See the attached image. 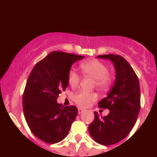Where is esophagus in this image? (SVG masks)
Returning a JSON list of instances; mask_svg holds the SVG:
<instances>
[{
    "label": "esophagus",
    "mask_w": 157,
    "mask_h": 157,
    "mask_svg": "<svg viewBox=\"0 0 157 157\" xmlns=\"http://www.w3.org/2000/svg\"><path fill=\"white\" fill-rule=\"evenodd\" d=\"M83 111H84V110H83V109H82V108H78V113H79V114H80V113H83Z\"/></svg>",
    "instance_id": "34e87169"
}]
</instances>
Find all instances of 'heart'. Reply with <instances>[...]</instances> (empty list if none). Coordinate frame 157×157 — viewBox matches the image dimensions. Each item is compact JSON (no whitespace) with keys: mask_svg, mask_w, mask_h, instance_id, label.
Listing matches in <instances>:
<instances>
[{"mask_svg":"<svg viewBox=\"0 0 157 157\" xmlns=\"http://www.w3.org/2000/svg\"><path fill=\"white\" fill-rule=\"evenodd\" d=\"M82 72L85 76L94 79L95 86L101 91H106L113 83V76L108 71V67L105 63L97 59L86 61L80 65ZM67 81L69 85L73 88L78 86L80 82V76L74 70L71 69L67 75ZM95 92L87 91H79L73 95L74 101L82 108H87L92 102L97 99Z\"/></svg>","mask_w":157,"mask_h":157,"instance_id":"heart-1","label":"heart"}]
</instances>
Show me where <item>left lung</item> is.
<instances>
[{
    "mask_svg": "<svg viewBox=\"0 0 157 157\" xmlns=\"http://www.w3.org/2000/svg\"><path fill=\"white\" fill-rule=\"evenodd\" d=\"M97 58L111 61L116 71L113 88L98 102L99 108H108L110 113L101 117L94 112L95 118L89 126L92 138L108 146L122 141L134 127L141 108L140 86L134 70L121 56L108 54Z\"/></svg>",
    "mask_w": 157,
    "mask_h": 157,
    "instance_id": "8db88e82",
    "label": "left lung"
}]
</instances>
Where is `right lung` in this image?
Wrapping results in <instances>:
<instances>
[{
  "label": "right lung",
  "mask_w": 157,
  "mask_h": 157,
  "mask_svg": "<svg viewBox=\"0 0 157 157\" xmlns=\"http://www.w3.org/2000/svg\"><path fill=\"white\" fill-rule=\"evenodd\" d=\"M83 58L54 51L36 64L28 78L22 97L24 116L33 134L44 142L63 140L77 117L75 106L64 107L56 101L68 85L71 65Z\"/></svg>",
  "instance_id": "right-lung-1"
}]
</instances>
